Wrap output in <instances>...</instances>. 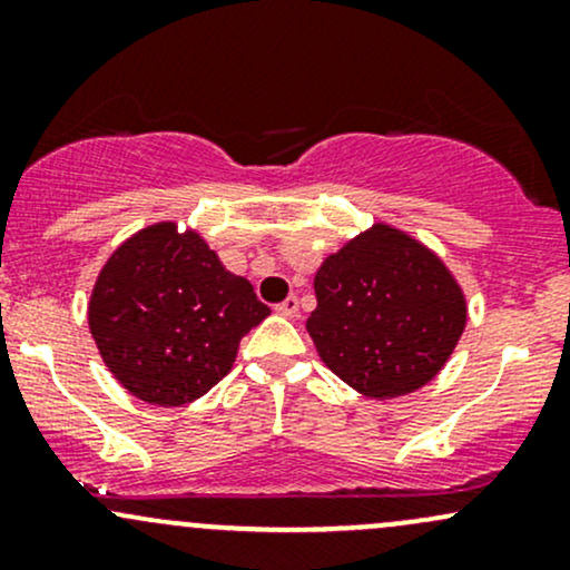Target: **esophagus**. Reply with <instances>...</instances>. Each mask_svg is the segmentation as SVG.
I'll list each match as a JSON object with an SVG mask.
<instances>
[{
    "label": "esophagus",
    "instance_id": "esophagus-1",
    "mask_svg": "<svg viewBox=\"0 0 570 570\" xmlns=\"http://www.w3.org/2000/svg\"><path fill=\"white\" fill-rule=\"evenodd\" d=\"M297 311H299V299H297V297H286L284 303H278V305H276V313H278V316H286V318H294V316H297Z\"/></svg>",
    "mask_w": 570,
    "mask_h": 570
}]
</instances>
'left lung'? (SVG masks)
Here are the masks:
<instances>
[{"instance_id":"1","label":"left lung","mask_w":570,"mask_h":570,"mask_svg":"<svg viewBox=\"0 0 570 570\" xmlns=\"http://www.w3.org/2000/svg\"><path fill=\"white\" fill-rule=\"evenodd\" d=\"M307 332L322 362L370 399L434 381L466 330V294L440 254L389 222L353 235L313 278Z\"/></svg>"}]
</instances>
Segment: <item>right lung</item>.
<instances>
[{"mask_svg": "<svg viewBox=\"0 0 570 570\" xmlns=\"http://www.w3.org/2000/svg\"><path fill=\"white\" fill-rule=\"evenodd\" d=\"M271 316L193 227H141L109 254L88 326L115 381L158 407L195 402L233 370L240 337Z\"/></svg>", "mask_w": 570, "mask_h": 570, "instance_id": "1", "label": "right lung"}]
</instances>
